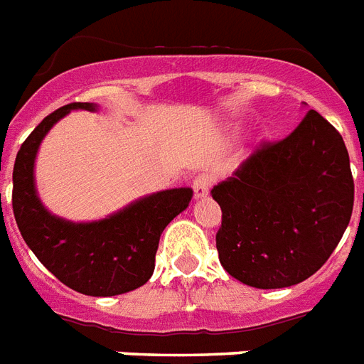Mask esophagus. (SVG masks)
<instances>
[{
  "label": "esophagus",
  "mask_w": 364,
  "mask_h": 364,
  "mask_svg": "<svg viewBox=\"0 0 364 364\" xmlns=\"http://www.w3.org/2000/svg\"><path fill=\"white\" fill-rule=\"evenodd\" d=\"M213 181H215V179H213L211 173H200V176L194 179V183H192V188H194V196H196V200L208 196L209 191H211Z\"/></svg>",
  "instance_id": "esophagus-1"
}]
</instances>
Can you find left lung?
I'll return each mask as SVG.
<instances>
[{"instance_id":"8db88e82","label":"left lung","mask_w":364,"mask_h":364,"mask_svg":"<svg viewBox=\"0 0 364 364\" xmlns=\"http://www.w3.org/2000/svg\"><path fill=\"white\" fill-rule=\"evenodd\" d=\"M211 194L223 209V267L252 288H288L326 264L350 224V155L341 132L309 110L291 134L265 141Z\"/></svg>"}]
</instances>
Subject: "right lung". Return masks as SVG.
Wrapping results in <instances>:
<instances>
[{"mask_svg":"<svg viewBox=\"0 0 364 364\" xmlns=\"http://www.w3.org/2000/svg\"><path fill=\"white\" fill-rule=\"evenodd\" d=\"M70 110L95 112L97 105L61 106L20 147L13 170L14 218L26 245L65 286L93 297L127 294L151 279L161 233L188 208L192 188L155 192L95 223H70L52 215L35 188V156L44 136Z\"/></svg>","mask_w":364,"mask_h":364,"instance_id":"1","label":"right lung"}]
</instances>
